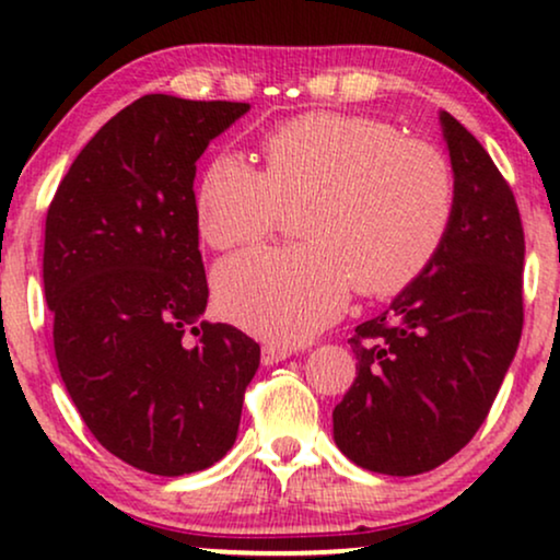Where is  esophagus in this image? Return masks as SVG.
I'll list each match as a JSON object with an SVG mask.
<instances>
[{
	"instance_id": "esophagus-1",
	"label": "esophagus",
	"mask_w": 560,
	"mask_h": 560,
	"mask_svg": "<svg viewBox=\"0 0 560 560\" xmlns=\"http://www.w3.org/2000/svg\"><path fill=\"white\" fill-rule=\"evenodd\" d=\"M290 354H293V351L285 349V347H278V343H267V347H262V364L270 366V364L285 362Z\"/></svg>"
}]
</instances>
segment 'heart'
Wrapping results in <instances>:
<instances>
[{
	"instance_id": "heart-1",
	"label": "heart",
	"mask_w": 560,
	"mask_h": 560,
	"mask_svg": "<svg viewBox=\"0 0 560 560\" xmlns=\"http://www.w3.org/2000/svg\"><path fill=\"white\" fill-rule=\"evenodd\" d=\"M262 155L259 171L219 152L196 188L198 232L217 249L255 242L305 206L298 232L308 244L242 252L213 272L219 311L262 339H311L343 311L351 285L364 295L408 288L454 221L448 160L389 121L305 114L275 127Z\"/></svg>"
}]
</instances>
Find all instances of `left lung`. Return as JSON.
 Masks as SVG:
<instances>
[{
    "label": "left lung",
    "mask_w": 560,
    "mask_h": 560,
    "mask_svg": "<svg viewBox=\"0 0 560 560\" xmlns=\"http://www.w3.org/2000/svg\"><path fill=\"white\" fill-rule=\"evenodd\" d=\"M456 211L439 255L357 326V380L334 408V441L362 469L416 477L485 423L523 334L525 234L515 196L477 137L439 114Z\"/></svg>",
    "instance_id": "left-lung-1"
}]
</instances>
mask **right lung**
<instances>
[{
	"label": "right lung",
	"instance_id": "1",
	"mask_svg": "<svg viewBox=\"0 0 560 560\" xmlns=\"http://www.w3.org/2000/svg\"><path fill=\"white\" fill-rule=\"evenodd\" d=\"M247 112L137 98L79 152L45 219V301L68 395L109 454L160 477L201 471L234 446L259 366L255 339L198 320L209 285L196 160Z\"/></svg>",
	"mask_w": 560,
	"mask_h": 560
}]
</instances>
